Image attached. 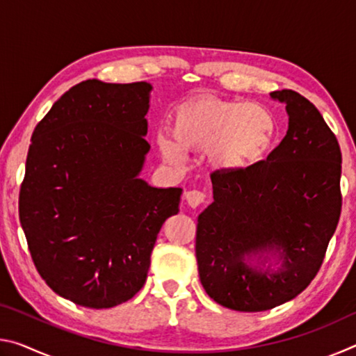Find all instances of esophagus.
<instances>
[{"instance_id":"obj_1","label":"esophagus","mask_w":356,"mask_h":356,"mask_svg":"<svg viewBox=\"0 0 356 356\" xmlns=\"http://www.w3.org/2000/svg\"><path fill=\"white\" fill-rule=\"evenodd\" d=\"M185 200H186V202H188L190 207L196 209V207H200L201 204H204V201H206V195H204V193L200 190H190L185 193Z\"/></svg>"}]
</instances>
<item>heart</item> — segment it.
I'll return each mask as SVG.
<instances>
[{"label": "heart", "mask_w": 356, "mask_h": 356, "mask_svg": "<svg viewBox=\"0 0 356 356\" xmlns=\"http://www.w3.org/2000/svg\"><path fill=\"white\" fill-rule=\"evenodd\" d=\"M171 135L159 136L165 160L185 161L184 150H206L209 165L216 171L237 172L261 161L272 149L276 119L267 106L256 102L193 97L177 106Z\"/></svg>", "instance_id": "obj_1"}]
</instances>
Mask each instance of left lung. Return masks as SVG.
<instances>
[{"label":"left lung","mask_w":356,"mask_h":356,"mask_svg":"<svg viewBox=\"0 0 356 356\" xmlns=\"http://www.w3.org/2000/svg\"><path fill=\"white\" fill-rule=\"evenodd\" d=\"M270 97L286 104V136L267 160L237 172L215 171L213 202L197 216L201 284L234 311H267L303 292L341 215L342 155L334 134L298 92L282 89Z\"/></svg>","instance_id":"1"}]
</instances>
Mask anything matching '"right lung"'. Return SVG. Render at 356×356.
Wrapping results in <instances>:
<instances>
[{
    "label": "right lung",
    "instance_id": "add662e5",
    "mask_svg": "<svg viewBox=\"0 0 356 356\" xmlns=\"http://www.w3.org/2000/svg\"><path fill=\"white\" fill-rule=\"evenodd\" d=\"M146 81L75 84L34 129L19 215L33 262L53 292L113 308L140 292L156 236L182 188L140 177L149 152Z\"/></svg>",
    "mask_w": 356,
    "mask_h": 356
}]
</instances>
